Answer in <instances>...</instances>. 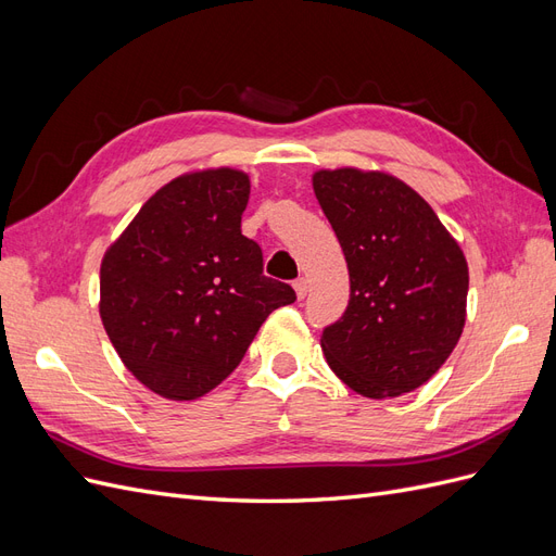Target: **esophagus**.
Wrapping results in <instances>:
<instances>
[{"mask_svg":"<svg viewBox=\"0 0 556 556\" xmlns=\"http://www.w3.org/2000/svg\"><path fill=\"white\" fill-rule=\"evenodd\" d=\"M294 292L299 299H304L308 294V280L306 278H296L294 280Z\"/></svg>","mask_w":556,"mask_h":556,"instance_id":"esophagus-1","label":"esophagus"}]
</instances>
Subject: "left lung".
Instances as JSON below:
<instances>
[{"label": "left lung", "mask_w": 556, "mask_h": 556, "mask_svg": "<svg viewBox=\"0 0 556 556\" xmlns=\"http://www.w3.org/2000/svg\"><path fill=\"white\" fill-rule=\"evenodd\" d=\"M313 190L350 274L348 308L319 339L329 368L368 399L417 390L464 331L459 243L410 185L384 172L319 169Z\"/></svg>", "instance_id": "obj_1"}]
</instances>
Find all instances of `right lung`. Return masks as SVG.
Instances as JSON below:
<instances>
[{
	"label": "right lung",
	"mask_w": 556,
	"mask_h": 556,
	"mask_svg": "<svg viewBox=\"0 0 556 556\" xmlns=\"http://www.w3.org/2000/svg\"><path fill=\"white\" fill-rule=\"evenodd\" d=\"M250 178L231 166L166 182L104 252L99 315L127 371L172 401H194L245 355L268 313L296 299L262 274L241 233Z\"/></svg>",
	"instance_id": "right-lung-1"
}]
</instances>
